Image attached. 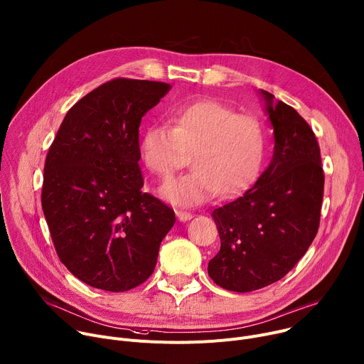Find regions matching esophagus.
I'll return each mask as SVG.
<instances>
[{"label":"esophagus","mask_w":364,"mask_h":364,"mask_svg":"<svg viewBox=\"0 0 364 364\" xmlns=\"http://www.w3.org/2000/svg\"><path fill=\"white\" fill-rule=\"evenodd\" d=\"M177 215V219L181 220V222H186V220H190L193 218V215L190 212H184V210H177L176 212Z\"/></svg>","instance_id":"34e87169"}]
</instances>
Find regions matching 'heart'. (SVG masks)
Segmentation results:
<instances>
[{
    "label": "heart",
    "mask_w": 364,
    "mask_h": 364,
    "mask_svg": "<svg viewBox=\"0 0 364 364\" xmlns=\"http://www.w3.org/2000/svg\"><path fill=\"white\" fill-rule=\"evenodd\" d=\"M170 124L146 127L139 146L146 167L164 178L184 167L193 154L194 170L161 188L170 203L202 205L218 193L234 197L261 174L269 136L255 116L216 100H199L174 107Z\"/></svg>",
    "instance_id": "b5f03b06"
}]
</instances>
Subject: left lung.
<instances>
[{
  "label": "left lung",
  "instance_id": "8db88e82",
  "mask_svg": "<svg viewBox=\"0 0 364 364\" xmlns=\"http://www.w3.org/2000/svg\"><path fill=\"white\" fill-rule=\"evenodd\" d=\"M274 132L273 159L255 184L213 210L220 238L208 273L220 287L252 291L284 277L316 237L323 170L316 136L293 107L259 90Z\"/></svg>",
  "mask_w": 364,
  "mask_h": 364
}]
</instances>
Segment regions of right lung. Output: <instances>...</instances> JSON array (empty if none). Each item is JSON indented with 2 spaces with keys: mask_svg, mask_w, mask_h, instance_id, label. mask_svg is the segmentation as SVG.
Instances as JSON below:
<instances>
[{
  "mask_svg": "<svg viewBox=\"0 0 364 364\" xmlns=\"http://www.w3.org/2000/svg\"><path fill=\"white\" fill-rule=\"evenodd\" d=\"M170 84L116 78L65 116L49 148L42 208L59 259L107 291L142 284L176 215L144 193L139 126Z\"/></svg>",
  "mask_w": 364,
  "mask_h": 364,
  "instance_id": "1",
  "label": "right lung"
}]
</instances>
